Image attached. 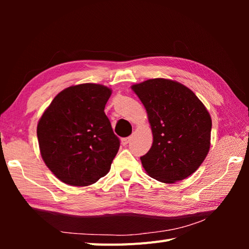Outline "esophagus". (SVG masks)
I'll return each mask as SVG.
<instances>
[{"instance_id":"34e87169","label":"esophagus","mask_w":249,"mask_h":249,"mask_svg":"<svg viewBox=\"0 0 249 249\" xmlns=\"http://www.w3.org/2000/svg\"><path fill=\"white\" fill-rule=\"evenodd\" d=\"M129 141H130V137H127V138H123L121 140V143H122V145H127L128 143H129Z\"/></svg>"}]
</instances>
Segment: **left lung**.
Returning a JSON list of instances; mask_svg holds the SVG:
<instances>
[{"label": "left lung", "mask_w": 249, "mask_h": 249, "mask_svg": "<svg viewBox=\"0 0 249 249\" xmlns=\"http://www.w3.org/2000/svg\"><path fill=\"white\" fill-rule=\"evenodd\" d=\"M131 89L146 109L153 133L150 151L140 157L144 170L163 183L188 178L210 150L209 111L192 89L169 79H149Z\"/></svg>", "instance_id": "1"}]
</instances>
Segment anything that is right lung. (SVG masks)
Segmentation results:
<instances>
[{
	"mask_svg": "<svg viewBox=\"0 0 249 249\" xmlns=\"http://www.w3.org/2000/svg\"><path fill=\"white\" fill-rule=\"evenodd\" d=\"M112 91L83 83L63 89L37 124L41 157L51 172L71 186H89L110 170L120 147L105 113Z\"/></svg>",
	"mask_w": 249,
	"mask_h": 249,
	"instance_id": "add662e5",
	"label": "right lung"
}]
</instances>
